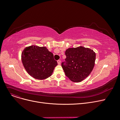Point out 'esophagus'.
I'll use <instances>...</instances> for the list:
<instances>
[{
  "label": "esophagus",
  "mask_w": 120,
  "mask_h": 120,
  "mask_svg": "<svg viewBox=\"0 0 120 120\" xmlns=\"http://www.w3.org/2000/svg\"><path fill=\"white\" fill-rule=\"evenodd\" d=\"M57 63H58V65H60V64H61V60H58L57 61Z\"/></svg>",
  "instance_id": "obj_1"
}]
</instances>
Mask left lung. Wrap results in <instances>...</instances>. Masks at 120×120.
I'll use <instances>...</instances> for the list:
<instances>
[{
    "label": "left lung",
    "mask_w": 120,
    "mask_h": 120,
    "mask_svg": "<svg viewBox=\"0 0 120 120\" xmlns=\"http://www.w3.org/2000/svg\"><path fill=\"white\" fill-rule=\"evenodd\" d=\"M65 54V61L61 66L69 79L80 82L89 76L95 65L96 54L93 50L81 46L68 48Z\"/></svg>",
    "instance_id": "1"
}]
</instances>
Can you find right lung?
<instances>
[{
	"label": "right lung",
	"instance_id": "obj_1",
	"mask_svg": "<svg viewBox=\"0 0 120 120\" xmlns=\"http://www.w3.org/2000/svg\"><path fill=\"white\" fill-rule=\"evenodd\" d=\"M23 65L27 72L35 79L43 80L52 75L57 62L46 47L31 46L22 53Z\"/></svg>",
	"mask_w": 120,
	"mask_h": 120
}]
</instances>
